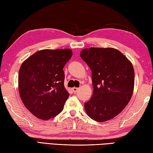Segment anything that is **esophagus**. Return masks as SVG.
<instances>
[{
  "label": "esophagus",
  "instance_id": "esophagus-1",
  "mask_svg": "<svg viewBox=\"0 0 153 153\" xmlns=\"http://www.w3.org/2000/svg\"><path fill=\"white\" fill-rule=\"evenodd\" d=\"M78 90H79V88H76V87H74V88H72V90H73V91L74 93H76L77 91H78Z\"/></svg>",
  "mask_w": 153,
  "mask_h": 153
}]
</instances>
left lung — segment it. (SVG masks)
Segmentation results:
<instances>
[{"mask_svg":"<svg viewBox=\"0 0 153 153\" xmlns=\"http://www.w3.org/2000/svg\"><path fill=\"white\" fill-rule=\"evenodd\" d=\"M82 59L91 71L93 95L84 104L85 112L97 122H105L118 115L128 103L134 85L131 62L114 48L83 49Z\"/></svg>","mask_w":153,"mask_h":153,"instance_id":"left-lung-1","label":"left lung"}]
</instances>
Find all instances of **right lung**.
<instances>
[{"label": "right lung", "instance_id": "1", "mask_svg": "<svg viewBox=\"0 0 153 153\" xmlns=\"http://www.w3.org/2000/svg\"><path fill=\"white\" fill-rule=\"evenodd\" d=\"M71 56L69 49H43L21 65L19 94L25 106L38 118L49 120L63 110L69 96L64 87L63 69Z\"/></svg>", "mask_w": 153, "mask_h": 153}]
</instances>
